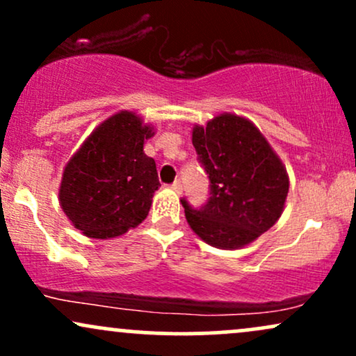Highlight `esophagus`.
I'll return each mask as SVG.
<instances>
[{
  "label": "esophagus",
  "instance_id": "1",
  "mask_svg": "<svg viewBox=\"0 0 356 356\" xmlns=\"http://www.w3.org/2000/svg\"><path fill=\"white\" fill-rule=\"evenodd\" d=\"M170 187H172V191L175 192V194H182V184L179 181H175Z\"/></svg>",
  "mask_w": 356,
  "mask_h": 356
}]
</instances>
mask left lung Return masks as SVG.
Here are the masks:
<instances>
[{
  "label": "left lung",
  "mask_w": 356,
  "mask_h": 356,
  "mask_svg": "<svg viewBox=\"0 0 356 356\" xmlns=\"http://www.w3.org/2000/svg\"><path fill=\"white\" fill-rule=\"evenodd\" d=\"M192 145L209 174L211 197L199 211L181 201L191 229L209 246H249L284 211L289 177L280 155L249 118L229 112L195 124Z\"/></svg>",
  "instance_id": "1"
}]
</instances>
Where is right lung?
<instances>
[{
	"mask_svg": "<svg viewBox=\"0 0 356 356\" xmlns=\"http://www.w3.org/2000/svg\"><path fill=\"white\" fill-rule=\"evenodd\" d=\"M152 124L120 110L93 129L61 174L58 201L87 238L110 239L134 229L149 214L159 189L157 167L144 144Z\"/></svg>",
	"mask_w": 356,
	"mask_h": 356,
	"instance_id": "1",
	"label": "right lung"
}]
</instances>
